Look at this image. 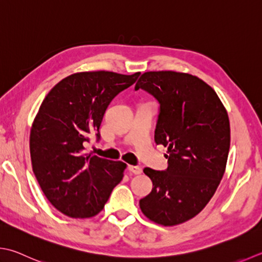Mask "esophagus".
I'll use <instances>...</instances> for the list:
<instances>
[{
    "label": "esophagus",
    "mask_w": 262,
    "mask_h": 262,
    "mask_svg": "<svg viewBox=\"0 0 262 262\" xmlns=\"http://www.w3.org/2000/svg\"><path fill=\"white\" fill-rule=\"evenodd\" d=\"M128 170L134 175H140L142 173V168L140 166H128Z\"/></svg>",
    "instance_id": "esophagus-1"
}]
</instances>
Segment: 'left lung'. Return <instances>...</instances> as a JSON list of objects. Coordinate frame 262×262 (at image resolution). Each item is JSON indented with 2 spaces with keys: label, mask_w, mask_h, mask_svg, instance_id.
Here are the masks:
<instances>
[{
  "label": "left lung",
  "mask_w": 262,
  "mask_h": 262,
  "mask_svg": "<svg viewBox=\"0 0 262 262\" xmlns=\"http://www.w3.org/2000/svg\"><path fill=\"white\" fill-rule=\"evenodd\" d=\"M140 89L160 103L155 140L169 155L166 171L143 170L153 188L140 208L151 222L175 226L201 212L219 186L230 145L228 114L212 87L189 74L147 71Z\"/></svg>",
  "instance_id": "left-lung-1"
}]
</instances>
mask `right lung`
<instances>
[{
  "label": "right lung",
  "mask_w": 262,
  "mask_h": 262,
  "mask_svg": "<svg viewBox=\"0 0 262 262\" xmlns=\"http://www.w3.org/2000/svg\"><path fill=\"white\" fill-rule=\"evenodd\" d=\"M140 75L76 73L60 80L40 104L29 136L33 171L46 199L66 216H96L124 178L126 163L86 153L85 143L99 132L112 99Z\"/></svg>",
  "instance_id": "right-lung-1"
}]
</instances>
